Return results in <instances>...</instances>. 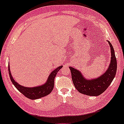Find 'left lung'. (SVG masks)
I'll use <instances>...</instances> for the list:
<instances>
[{
  "mask_svg": "<svg viewBox=\"0 0 124 124\" xmlns=\"http://www.w3.org/2000/svg\"><path fill=\"white\" fill-rule=\"evenodd\" d=\"M107 41L110 47V63L105 72L98 77L88 79L84 77L79 70L71 66L69 67L73 83L79 93L95 97L101 95L109 87L115 78L117 70L116 58L113 46L109 41Z\"/></svg>",
  "mask_w": 124,
  "mask_h": 124,
  "instance_id": "1",
  "label": "left lung"
}]
</instances>
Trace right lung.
Listing matches in <instances>:
<instances>
[{
	"label": "right lung",
	"instance_id": "obj_1",
	"mask_svg": "<svg viewBox=\"0 0 124 124\" xmlns=\"http://www.w3.org/2000/svg\"><path fill=\"white\" fill-rule=\"evenodd\" d=\"M62 66H60L58 67L57 68H56V69H54V70H52L51 73L50 74V75L48 76L47 79L46 81L45 82V83L33 87H24V86L19 84L15 81L11 74L9 62L8 70L10 78L11 81L12 82V83L15 86V88L26 98L30 99L35 100L48 95L52 91L54 87V79L55 77H56L57 73L59 70L62 68Z\"/></svg>",
	"mask_w": 124,
	"mask_h": 124
}]
</instances>
